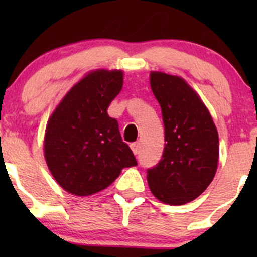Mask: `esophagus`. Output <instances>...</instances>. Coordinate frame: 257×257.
<instances>
[{
  "instance_id": "34e87169",
  "label": "esophagus",
  "mask_w": 257,
  "mask_h": 257,
  "mask_svg": "<svg viewBox=\"0 0 257 257\" xmlns=\"http://www.w3.org/2000/svg\"><path fill=\"white\" fill-rule=\"evenodd\" d=\"M131 149H132L133 153H134V155L137 156L138 153H139V144H138V143H134V144H132V145H131Z\"/></svg>"
}]
</instances>
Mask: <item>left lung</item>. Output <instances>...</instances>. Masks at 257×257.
Listing matches in <instances>:
<instances>
[{"label":"left lung","mask_w":257,"mask_h":257,"mask_svg":"<svg viewBox=\"0 0 257 257\" xmlns=\"http://www.w3.org/2000/svg\"><path fill=\"white\" fill-rule=\"evenodd\" d=\"M150 84L162 108L166 146L159 163L147 170V182L159 202L182 205L213 181L219 134L208 107L184 78L151 71Z\"/></svg>","instance_id":"left-lung-1"}]
</instances>
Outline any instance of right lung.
<instances>
[{
  "label": "right lung",
  "mask_w": 257,
  "mask_h": 257,
  "mask_svg": "<svg viewBox=\"0 0 257 257\" xmlns=\"http://www.w3.org/2000/svg\"><path fill=\"white\" fill-rule=\"evenodd\" d=\"M122 70L98 69L65 94L47 122L43 151L53 178L66 192L91 196L108 187L134 155L107 108L123 87Z\"/></svg>",
  "instance_id": "obj_1"
}]
</instances>
